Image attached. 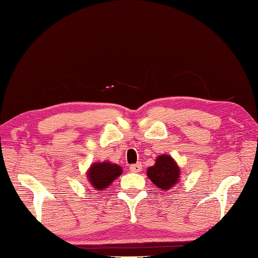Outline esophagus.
<instances>
[{"mask_svg":"<svg viewBox=\"0 0 258 258\" xmlns=\"http://www.w3.org/2000/svg\"><path fill=\"white\" fill-rule=\"evenodd\" d=\"M130 171H132V172H135V173L141 172V171H142V164L136 163V164L130 165Z\"/></svg>","mask_w":258,"mask_h":258,"instance_id":"1","label":"esophagus"}]
</instances>
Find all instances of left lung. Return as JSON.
I'll return each mask as SVG.
<instances>
[{"label": "left lung", "instance_id": "obj_1", "mask_svg": "<svg viewBox=\"0 0 258 258\" xmlns=\"http://www.w3.org/2000/svg\"><path fill=\"white\" fill-rule=\"evenodd\" d=\"M179 174V166L169 155L157 157L155 165L147 170V175L151 181L163 190H169L178 182Z\"/></svg>", "mask_w": 258, "mask_h": 258}]
</instances>
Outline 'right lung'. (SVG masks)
Here are the masks:
<instances>
[{"label":"right lung","mask_w":258,"mask_h":258,"mask_svg":"<svg viewBox=\"0 0 258 258\" xmlns=\"http://www.w3.org/2000/svg\"><path fill=\"white\" fill-rule=\"evenodd\" d=\"M122 172L119 165L103 162V163H95L88 171V179L92 186L96 190H104L110 186L112 181L116 179Z\"/></svg>","instance_id":"1"}]
</instances>
